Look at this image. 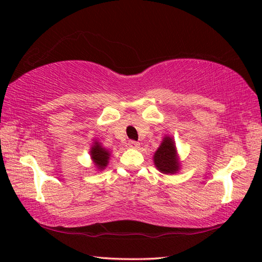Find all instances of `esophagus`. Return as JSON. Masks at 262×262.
<instances>
[{"mask_svg":"<svg viewBox=\"0 0 262 262\" xmlns=\"http://www.w3.org/2000/svg\"><path fill=\"white\" fill-rule=\"evenodd\" d=\"M128 146H129L130 148H138L140 147V143L136 141H129L128 142Z\"/></svg>","mask_w":262,"mask_h":262,"instance_id":"obj_1","label":"esophagus"}]
</instances>
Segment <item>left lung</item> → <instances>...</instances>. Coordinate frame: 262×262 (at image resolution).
I'll use <instances>...</instances> for the list:
<instances>
[{
  "mask_svg": "<svg viewBox=\"0 0 262 262\" xmlns=\"http://www.w3.org/2000/svg\"><path fill=\"white\" fill-rule=\"evenodd\" d=\"M154 164L157 169L165 174H174L180 169V163L178 160L174 141L172 137L165 136L157 149L153 157Z\"/></svg>",
  "mask_w": 262,
  "mask_h": 262,
  "instance_id": "left-lung-1",
  "label": "left lung"
}]
</instances>
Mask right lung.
Returning <instances> with one entry per match:
<instances>
[{"label": "right lung", "instance_id": "1", "mask_svg": "<svg viewBox=\"0 0 262 262\" xmlns=\"http://www.w3.org/2000/svg\"><path fill=\"white\" fill-rule=\"evenodd\" d=\"M90 155H91V159L93 161L94 165H97V168L99 170H103L105 166L108 165L110 152L108 151V149L102 147V145L99 142L94 141L93 145L90 149Z\"/></svg>", "mask_w": 262, "mask_h": 262}]
</instances>
